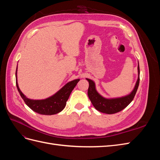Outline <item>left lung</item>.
Masks as SVG:
<instances>
[{
	"mask_svg": "<svg viewBox=\"0 0 160 160\" xmlns=\"http://www.w3.org/2000/svg\"><path fill=\"white\" fill-rule=\"evenodd\" d=\"M138 79L135 83V88L130 94L122 97L119 98L106 99L101 96L95 89V84L94 82L89 79H86L89 81V89L88 94L91 102L95 108L101 113L107 114H113L118 113L125 109L133 101L136 93L139 83V66L138 63Z\"/></svg>",
	"mask_w": 160,
	"mask_h": 160,
	"instance_id": "8db88e82",
	"label": "left lung"
}]
</instances>
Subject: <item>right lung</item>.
I'll return each mask as SVG.
<instances>
[{
	"label": "right lung",
	"mask_w": 160,
	"mask_h": 160,
	"mask_svg": "<svg viewBox=\"0 0 160 160\" xmlns=\"http://www.w3.org/2000/svg\"><path fill=\"white\" fill-rule=\"evenodd\" d=\"M17 68L16 70V85L22 99L28 108H31L35 112L41 115H49L61 112L65 108L71 91L75 88L77 83L80 80L79 79H77L69 82L64 87H62L59 91L57 92L55 95H53L49 98L42 100H33L28 99L19 89L17 83Z\"/></svg>",
	"instance_id": "right-lung-1"
}]
</instances>
